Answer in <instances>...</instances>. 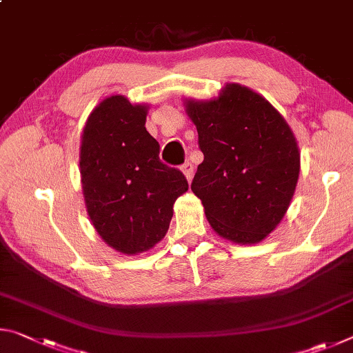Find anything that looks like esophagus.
<instances>
[{
  "mask_svg": "<svg viewBox=\"0 0 353 353\" xmlns=\"http://www.w3.org/2000/svg\"><path fill=\"white\" fill-rule=\"evenodd\" d=\"M182 171H183L185 177H187V179H188V182H190L191 179H193V172H194V166H193V163H191V162H185V163L182 165Z\"/></svg>",
  "mask_w": 353,
  "mask_h": 353,
  "instance_id": "34e87169",
  "label": "esophagus"
}]
</instances>
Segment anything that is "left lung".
I'll list each match as a JSON object with an SVG mask.
<instances>
[{
	"mask_svg": "<svg viewBox=\"0 0 353 353\" xmlns=\"http://www.w3.org/2000/svg\"><path fill=\"white\" fill-rule=\"evenodd\" d=\"M204 162L191 190L221 236L254 244L276 229L288 210L301 168L294 135L268 101L227 83L207 103L188 101Z\"/></svg>",
	"mask_w": 353,
	"mask_h": 353,
	"instance_id": "left-lung-1",
	"label": "left lung"
}]
</instances>
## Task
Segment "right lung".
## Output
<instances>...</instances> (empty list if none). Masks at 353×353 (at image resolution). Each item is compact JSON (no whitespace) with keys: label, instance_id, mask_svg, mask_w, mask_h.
<instances>
[{"label":"right lung","instance_id":"1","mask_svg":"<svg viewBox=\"0 0 353 353\" xmlns=\"http://www.w3.org/2000/svg\"><path fill=\"white\" fill-rule=\"evenodd\" d=\"M145 123V105L110 97L92 112L82 134L79 165L87 212L101 238L128 255L162 240L172 205L188 190L182 171L160 160L159 141Z\"/></svg>","mask_w":353,"mask_h":353}]
</instances>
